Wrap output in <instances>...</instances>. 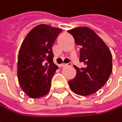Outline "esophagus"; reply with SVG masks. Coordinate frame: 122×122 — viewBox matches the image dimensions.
<instances>
[{"mask_svg":"<svg viewBox=\"0 0 122 122\" xmlns=\"http://www.w3.org/2000/svg\"><path fill=\"white\" fill-rule=\"evenodd\" d=\"M71 63H62V64H61V66L62 68H64V67H66L67 66H71Z\"/></svg>","mask_w":122,"mask_h":122,"instance_id":"obj_1","label":"esophagus"}]
</instances>
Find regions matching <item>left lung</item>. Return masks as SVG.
I'll return each mask as SVG.
<instances>
[{
    "instance_id": "1",
    "label": "left lung",
    "mask_w": 122,
    "mask_h": 122,
    "mask_svg": "<svg viewBox=\"0 0 122 122\" xmlns=\"http://www.w3.org/2000/svg\"><path fill=\"white\" fill-rule=\"evenodd\" d=\"M81 46L80 62L84 66L76 69V76L68 81L75 93L86 96L96 92L105 85L112 71V56L110 50L102 39L93 30L86 27H80L68 30Z\"/></svg>"
}]
</instances>
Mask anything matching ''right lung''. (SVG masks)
Listing matches in <instances>:
<instances>
[{"mask_svg":"<svg viewBox=\"0 0 122 122\" xmlns=\"http://www.w3.org/2000/svg\"><path fill=\"white\" fill-rule=\"evenodd\" d=\"M62 32L59 28L39 25L24 39L18 54L17 77L22 90L31 98L46 95L58 66L53 62L52 46Z\"/></svg>","mask_w":122,"mask_h":122,"instance_id":"1","label":"right lung"}]
</instances>
